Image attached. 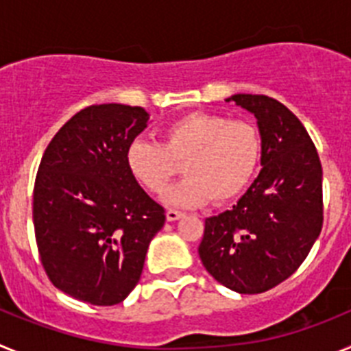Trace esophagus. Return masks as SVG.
<instances>
[{"label":"esophagus","mask_w":351,"mask_h":351,"mask_svg":"<svg viewBox=\"0 0 351 351\" xmlns=\"http://www.w3.org/2000/svg\"><path fill=\"white\" fill-rule=\"evenodd\" d=\"M182 216H184V213H181V210H176V209L167 210V219H169V221H178V219H181Z\"/></svg>","instance_id":"esophagus-1"}]
</instances>
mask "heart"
Instances as JSON below:
<instances>
[{
  "instance_id": "1",
  "label": "heart",
  "mask_w": 351,
  "mask_h": 351,
  "mask_svg": "<svg viewBox=\"0 0 351 351\" xmlns=\"http://www.w3.org/2000/svg\"><path fill=\"white\" fill-rule=\"evenodd\" d=\"M262 137L256 126L223 114L188 112L170 121L161 132V144L137 138L126 149V167L149 193H165L179 173V182L167 202L179 207L228 202L244 191L258 169Z\"/></svg>"
}]
</instances>
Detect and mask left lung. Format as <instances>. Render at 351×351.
Masks as SVG:
<instances>
[{
	"mask_svg": "<svg viewBox=\"0 0 351 351\" xmlns=\"http://www.w3.org/2000/svg\"><path fill=\"white\" fill-rule=\"evenodd\" d=\"M256 117L262 170L230 210L206 219L198 255L214 280L262 293L290 278L324 225L322 163L295 114L265 95L226 98Z\"/></svg>",
	"mask_w": 351,
	"mask_h": 351,
	"instance_id": "8db88e82",
	"label": "left lung"
}]
</instances>
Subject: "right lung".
I'll use <instances>...</instances> for the list:
<instances>
[{
    "instance_id": "add662e5",
    "label": "right lung",
    "mask_w": 351,
    "mask_h": 351,
    "mask_svg": "<svg viewBox=\"0 0 351 351\" xmlns=\"http://www.w3.org/2000/svg\"><path fill=\"white\" fill-rule=\"evenodd\" d=\"M147 121L142 107H86L40 161L33 191L40 260L56 288L93 306L130 295L149 243L165 225L163 207L126 167V149Z\"/></svg>"
}]
</instances>
